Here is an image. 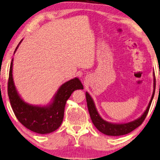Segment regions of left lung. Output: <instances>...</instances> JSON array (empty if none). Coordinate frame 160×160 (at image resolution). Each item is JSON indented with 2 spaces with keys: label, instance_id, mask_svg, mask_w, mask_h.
I'll return each mask as SVG.
<instances>
[{
  "label": "left lung",
  "instance_id": "obj_1",
  "mask_svg": "<svg viewBox=\"0 0 160 160\" xmlns=\"http://www.w3.org/2000/svg\"><path fill=\"white\" fill-rule=\"evenodd\" d=\"M153 75L154 90L152 95L151 100L149 101L148 108H147L146 110L144 111V113L139 117V118L127 123H112L104 120L103 119L101 118L100 115H99L92 98H91L89 93L86 92L85 95L86 100H87L88 111H89L91 120H92V123L94 124V125L95 126V128H97L99 131L101 132L103 134H105L106 135L120 136L131 132L133 131L135 129L138 128L139 125H141L143 121L144 120V119H145L147 115H148L149 108H150L152 101L153 100L154 92H155V76H154V72Z\"/></svg>",
  "mask_w": 160,
  "mask_h": 160
}]
</instances>
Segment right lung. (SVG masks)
I'll list each match as a JSON object with an SVG mask.
<instances>
[{"instance_id": "obj_1", "label": "right lung", "mask_w": 160, "mask_h": 160, "mask_svg": "<svg viewBox=\"0 0 160 160\" xmlns=\"http://www.w3.org/2000/svg\"><path fill=\"white\" fill-rule=\"evenodd\" d=\"M12 61L10 67L8 94L15 115L22 125L34 132L43 135L56 130L62 122L65 104L71 94L76 90L83 89L80 80L75 78L63 83L47 105H30L22 100L16 90L12 78Z\"/></svg>"}]
</instances>
